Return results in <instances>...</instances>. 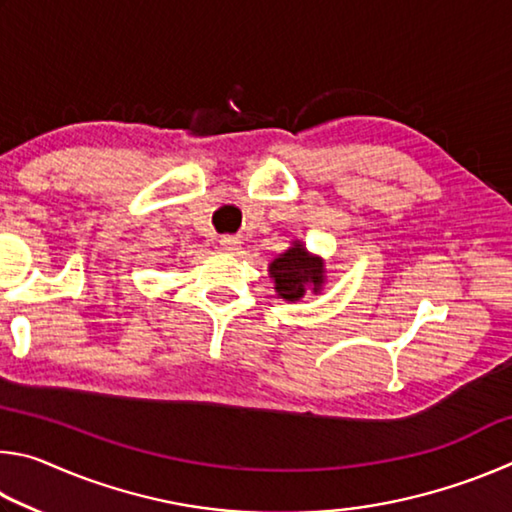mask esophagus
<instances>
[{
	"label": "esophagus",
	"instance_id": "obj_1",
	"mask_svg": "<svg viewBox=\"0 0 512 512\" xmlns=\"http://www.w3.org/2000/svg\"><path fill=\"white\" fill-rule=\"evenodd\" d=\"M221 250H225V253H237V250L241 248V239L239 237H232V235H225L221 237Z\"/></svg>",
	"mask_w": 512,
	"mask_h": 512
}]
</instances>
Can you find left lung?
I'll use <instances>...</instances> for the list:
<instances>
[{"mask_svg":"<svg viewBox=\"0 0 512 512\" xmlns=\"http://www.w3.org/2000/svg\"><path fill=\"white\" fill-rule=\"evenodd\" d=\"M268 277L273 280L277 298L287 302H298L307 291L318 296L327 282L325 259L309 253L300 239H293L291 246L268 264Z\"/></svg>","mask_w":512,"mask_h":512,"instance_id":"left-lung-1","label":"left lung"}]
</instances>
